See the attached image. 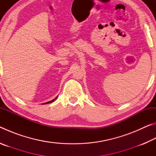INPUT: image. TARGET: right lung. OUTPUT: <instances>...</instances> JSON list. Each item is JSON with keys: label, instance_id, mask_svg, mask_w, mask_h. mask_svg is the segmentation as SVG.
Returning <instances> with one entry per match:
<instances>
[{"label": "right lung", "instance_id": "add662e5", "mask_svg": "<svg viewBox=\"0 0 156 156\" xmlns=\"http://www.w3.org/2000/svg\"><path fill=\"white\" fill-rule=\"evenodd\" d=\"M58 98V96L56 98H54V100H51V101H49V102H45V103H43V105L44 104H48V103H51V102H54V100H56V98Z\"/></svg>", "mask_w": 156, "mask_h": 156}]
</instances>
